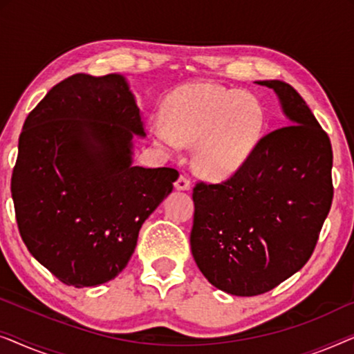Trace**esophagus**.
I'll use <instances>...</instances> for the list:
<instances>
[{"mask_svg": "<svg viewBox=\"0 0 354 354\" xmlns=\"http://www.w3.org/2000/svg\"><path fill=\"white\" fill-rule=\"evenodd\" d=\"M174 185H176V188L177 190H182V192H187V190H190V187H192V183H190V178H188L187 176H182L177 178L176 180V183H174Z\"/></svg>", "mask_w": 354, "mask_h": 354, "instance_id": "1", "label": "esophagus"}]
</instances>
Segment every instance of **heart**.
<instances>
[{"label":"heart","instance_id":"b5f03b06","mask_svg":"<svg viewBox=\"0 0 354 354\" xmlns=\"http://www.w3.org/2000/svg\"><path fill=\"white\" fill-rule=\"evenodd\" d=\"M264 111L253 95L214 84H190L171 96L166 124H154L159 147L195 145V161L206 176L224 178L239 171L261 137Z\"/></svg>","mask_w":354,"mask_h":354}]
</instances>
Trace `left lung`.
I'll list each match as a JSON object with an SVG mask.
<instances>
[{
	"instance_id": "left-lung-1",
	"label": "left lung",
	"mask_w": 354,
	"mask_h": 354,
	"mask_svg": "<svg viewBox=\"0 0 354 354\" xmlns=\"http://www.w3.org/2000/svg\"><path fill=\"white\" fill-rule=\"evenodd\" d=\"M277 95L287 125L263 137L229 180L193 188L192 254L222 292L256 297L311 258L330 211L332 145L297 90L259 80Z\"/></svg>"
}]
</instances>
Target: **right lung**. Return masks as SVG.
<instances>
[{
  "label": "right lung",
  "instance_id": "right-lung-1",
  "mask_svg": "<svg viewBox=\"0 0 354 354\" xmlns=\"http://www.w3.org/2000/svg\"><path fill=\"white\" fill-rule=\"evenodd\" d=\"M142 109L120 74H75L27 115L11 178L24 243L62 283L96 287L122 272L143 222L178 172L133 166Z\"/></svg>",
  "mask_w": 354,
  "mask_h": 354
}]
</instances>
